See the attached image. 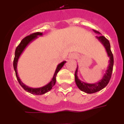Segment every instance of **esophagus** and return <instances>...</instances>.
<instances>
[{"mask_svg": "<svg viewBox=\"0 0 124 124\" xmlns=\"http://www.w3.org/2000/svg\"><path fill=\"white\" fill-rule=\"evenodd\" d=\"M69 59L70 60H73V59H75L76 58V54L75 53H71L69 55Z\"/></svg>", "mask_w": 124, "mask_h": 124, "instance_id": "esophagus-1", "label": "esophagus"}]
</instances>
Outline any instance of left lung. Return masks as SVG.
Returning a JSON list of instances; mask_svg holds the SVG:
<instances>
[{"instance_id":"left-lung-1","label":"left lung","mask_w":124,"mask_h":124,"mask_svg":"<svg viewBox=\"0 0 124 124\" xmlns=\"http://www.w3.org/2000/svg\"><path fill=\"white\" fill-rule=\"evenodd\" d=\"M93 31H94L96 33L100 34L99 31L94 30H93ZM96 38L101 43L105 48V49H106L107 56H108V57H109V64L108 65L107 70H106V73L104 74L101 80L99 81L97 83H93V84L84 83V82L82 81L78 78V66L77 65V68H76L75 74H74L76 84V85H77V86L80 90L84 92V93H87V94H93V93H97V92L99 91L102 90V89L104 88L107 86V84L109 83V81H110L112 73V70H113L114 56L113 54H112V53L110 50V45L109 41L107 40V38H105L104 36H99V37L97 36Z\"/></svg>"}]
</instances>
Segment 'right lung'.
I'll return each mask as SVG.
<instances>
[{"label": "right lung", "instance_id": "add662e5", "mask_svg": "<svg viewBox=\"0 0 124 124\" xmlns=\"http://www.w3.org/2000/svg\"><path fill=\"white\" fill-rule=\"evenodd\" d=\"M43 33L41 32H36L33 33L31 34L30 35H28L27 37H26L25 38H24L21 41L20 43L18 45V46L17 47V48L15 50V58H14V68L15 70V74H16V77H17V80H18V83L20 84V86L23 88L24 90H25L27 92L29 93H31L32 94H35V95H42L45 94L46 93H48V91H50L52 89L53 86H54V84L56 83V75L58 74V73L59 72L60 70L61 69V68L63 67V65L66 63V61H64L63 62H61V63L57 66L56 69L55 70V72L54 73V75L53 76V78L51 79V81L47 84L46 85L44 86H42V87H37V88H33V87H28V86L25 85L24 83H23L22 82V81L20 80V78L18 77V73H17V63H18V59H19L20 56L22 54V53H23V51H24V50L25 49V48L32 41H33L34 40H35L38 38V36H42Z\"/></svg>", "mask_w": 124, "mask_h": 124}]
</instances>
